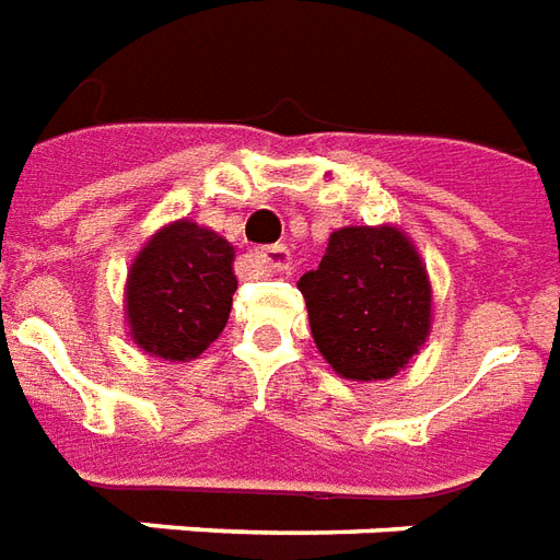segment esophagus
I'll return each instance as SVG.
<instances>
[{
    "label": "esophagus",
    "instance_id": "1",
    "mask_svg": "<svg viewBox=\"0 0 560 560\" xmlns=\"http://www.w3.org/2000/svg\"><path fill=\"white\" fill-rule=\"evenodd\" d=\"M252 258L258 260L264 269H269V272H284V269H291L293 264V255L288 246L255 248V255H252Z\"/></svg>",
    "mask_w": 560,
    "mask_h": 560
}]
</instances>
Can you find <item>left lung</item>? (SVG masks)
<instances>
[{
  "label": "left lung",
  "instance_id": "8db88e82",
  "mask_svg": "<svg viewBox=\"0 0 560 560\" xmlns=\"http://www.w3.org/2000/svg\"><path fill=\"white\" fill-rule=\"evenodd\" d=\"M323 359L343 380H388L430 332L424 264L397 228H341L296 284Z\"/></svg>",
  "mask_w": 560,
  "mask_h": 560
}]
</instances>
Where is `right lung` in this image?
I'll return each mask as SVG.
<instances>
[{"label": "right lung", "mask_w": 560, "mask_h": 560, "mask_svg": "<svg viewBox=\"0 0 560 560\" xmlns=\"http://www.w3.org/2000/svg\"><path fill=\"white\" fill-rule=\"evenodd\" d=\"M234 246L196 222L163 228L139 252L127 279L132 341L144 353L186 362L225 329L237 291Z\"/></svg>", "instance_id": "right-lung-1"}]
</instances>
